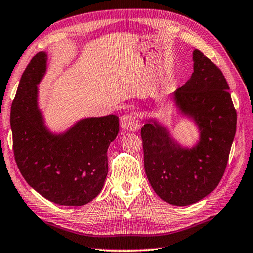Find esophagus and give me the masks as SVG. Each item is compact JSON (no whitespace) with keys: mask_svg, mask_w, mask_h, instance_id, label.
Listing matches in <instances>:
<instances>
[{"mask_svg":"<svg viewBox=\"0 0 253 253\" xmlns=\"http://www.w3.org/2000/svg\"><path fill=\"white\" fill-rule=\"evenodd\" d=\"M121 127L122 129L127 131L137 130L139 128V120H138V115L135 113H128L124 114L121 117Z\"/></svg>","mask_w":253,"mask_h":253,"instance_id":"esophagus-1","label":"esophagus"}]
</instances>
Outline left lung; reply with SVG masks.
Returning a JSON list of instances; mask_svg holds the SVG:
<instances>
[{"label": "left lung", "mask_w": 253, "mask_h": 253, "mask_svg": "<svg viewBox=\"0 0 253 253\" xmlns=\"http://www.w3.org/2000/svg\"><path fill=\"white\" fill-rule=\"evenodd\" d=\"M194 72L173 93L176 107L200 129L194 147H182L156 120L141 128L143 162L148 181L161 200L191 205L216 189L228 162L237 113L229 86L216 64L200 50L193 51Z\"/></svg>", "instance_id": "left-lung-1"}]
</instances>
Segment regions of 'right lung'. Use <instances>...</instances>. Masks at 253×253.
Wrapping results in <instances>:
<instances>
[{"instance_id":"right-lung-1","label":"right lung","mask_w":253,"mask_h":253,"mask_svg":"<svg viewBox=\"0 0 253 253\" xmlns=\"http://www.w3.org/2000/svg\"><path fill=\"white\" fill-rule=\"evenodd\" d=\"M47 53L38 52L25 69L11 108L15 161L26 182L44 199L81 206L100 194L107 176V149L120 131L116 115L88 117L62 133L44 125L38 87Z\"/></svg>"}]
</instances>
